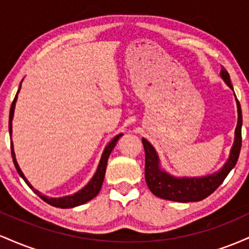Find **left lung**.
I'll return each instance as SVG.
<instances>
[{
	"mask_svg": "<svg viewBox=\"0 0 249 249\" xmlns=\"http://www.w3.org/2000/svg\"><path fill=\"white\" fill-rule=\"evenodd\" d=\"M220 76L226 84L233 90L230 75L224 67L220 71ZM235 101L236 107H238V124L235 127V134H234V142L232 148H231L230 157L224 166L212 174L204 177L173 176L161 167L160 159H159L158 153H157L156 148L152 146V144L145 138L142 139L145 150V180H146L148 188L154 196L177 202L200 201V200L207 198L222 184L228 173L235 166L239 159L240 150H241L242 112L236 96Z\"/></svg>",
	"mask_w": 249,
	"mask_h": 249,
	"instance_id": "8db88e82",
	"label": "left lung"
}]
</instances>
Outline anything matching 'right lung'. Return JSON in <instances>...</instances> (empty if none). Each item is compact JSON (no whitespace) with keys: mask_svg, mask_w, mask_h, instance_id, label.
Instances as JSON below:
<instances>
[{"mask_svg":"<svg viewBox=\"0 0 249 249\" xmlns=\"http://www.w3.org/2000/svg\"><path fill=\"white\" fill-rule=\"evenodd\" d=\"M21 84H22V82H21ZM21 84H19L18 91H17V93H16V96H15V99H14L13 104H11V107H10V113H9V134H10V136H11V133H13L14 111H15L17 95H18L19 90H21ZM122 136H123V133L117 134L115 138H113L112 141H111L107 145V146H105L104 151H103L102 157H101V160H99L98 167H97V170H96V173L93 174V177H92V178H91L90 181H89L88 184L82 188V190H79L78 192L71 194V196H62V198H51V196H44V194H42L41 192H39V191H37V190H35V188L33 187V185H31L29 181H28V179L25 178V176L23 174V172H22L21 168H19V166H18V164H17L15 152H14L13 141H10L11 157H13L14 165H15V167H16L17 172H18V174H19V177H21V178L24 180L25 184H27L28 186H29L31 190H33L34 192H35L37 196H39V198H41L42 200H44L45 202H48V204L51 205V206H53V207L72 208V207L79 206V205H83V204H85V202L90 201L91 199L95 198L97 194L99 193V191H101V188H102L103 181H104L105 171H107V159H108V157H110L111 152H112L113 147L116 146L117 142L119 141V138H121Z\"/></svg>","mask_w":249,"mask_h":249,"instance_id":"1","label":"right lung"}]
</instances>
